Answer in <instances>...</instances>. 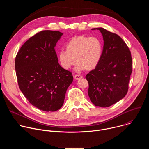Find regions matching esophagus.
Masks as SVG:
<instances>
[{
	"mask_svg": "<svg viewBox=\"0 0 149 149\" xmlns=\"http://www.w3.org/2000/svg\"><path fill=\"white\" fill-rule=\"evenodd\" d=\"M74 78L76 79V80H78V79H80L82 78V75H78V74H76L74 76Z\"/></svg>",
	"mask_w": 149,
	"mask_h": 149,
	"instance_id": "esophagus-1",
	"label": "esophagus"
}]
</instances>
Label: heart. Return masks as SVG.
Returning <instances> with one entry per match:
<instances>
[{
	"mask_svg": "<svg viewBox=\"0 0 149 149\" xmlns=\"http://www.w3.org/2000/svg\"><path fill=\"white\" fill-rule=\"evenodd\" d=\"M65 48L66 51L62 50L58 54L60 64L65 70H70L77 62V71L92 70L98 65L102 54L101 42L94 36H74L68 42Z\"/></svg>",
	"mask_w": 149,
	"mask_h": 149,
	"instance_id": "1",
	"label": "heart"
}]
</instances>
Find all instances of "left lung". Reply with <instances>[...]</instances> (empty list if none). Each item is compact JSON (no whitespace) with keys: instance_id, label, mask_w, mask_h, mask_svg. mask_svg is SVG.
Instances as JSON below:
<instances>
[{"instance_id":"8db88e82","label":"left lung","mask_w":149,"mask_h":149,"mask_svg":"<svg viewBox=\"0 0 149 149\" xmlns=\"http://www.w3.org/2000/svg\"><path fill=\"white\" fill-rule=\"evenodd\" d=\"M95 29L101 32L104 46L98 65L86 77L88 94L95 106L108 107L127 94L133 61L130 51L121 37L102 28L92 29Z\"/></svg>"}]
</instances>
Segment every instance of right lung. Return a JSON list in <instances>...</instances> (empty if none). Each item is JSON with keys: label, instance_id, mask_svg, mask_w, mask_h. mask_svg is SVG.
I'll use <instances>...</instances> for the list:
<instances>
[{"label": "right lung", "instance_id": "add662e5", "mask_svg": "<svg viewBox=\"0 0 149 149\" xmlns=\"http://www.w3.org/2000/svg\"><path fill=\"white\" fill-rule=\"evenodd\" d=\"M63 35L42 31L21 47L15 59L19 88L29 102L44 111L60 109L73 81L72 73L58 63L55 47Z\"/></svg>", "mask_w": 149, "mask_h": 149}]
</instances>
